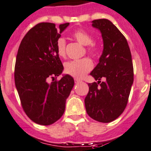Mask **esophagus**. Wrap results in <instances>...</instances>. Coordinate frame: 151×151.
Masks as SVG:
<instances>
[{"instance_id": "esophagus-1", "label": "esophagus", "mask_w": 151, "mask_h": 151, "mask_svg": "<svg viewBox=\"0 0 151 151\" xmlns=\"http://www.w3.org/2000/svg\"><path fill=\"white\" fill-rule=\"evenodd\" d=\"M74 82H75V83L76 84H77V83H81V80H78V79H74Z\"/></svg>"}]
</instances>
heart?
Masks as SVG:
<instances>
[{
	"label": "heart",
	"instance_id": "obj_1",
	"mask_svg": "<svg viewBox=\"0 0 151 151\" xmlns=\"http://www.w3.org/2000/svg\"><path fill=\"white\" fill-rule=\"evenodd\" d=\"M73 37L81 45L87 46V52L92 57H96L99 54V47L93 43V36L84 30H77L73 33ZM66 40L60 38L56 42V49L58 55L61 58L66 57ZM93 68V63L90 59L85 58L68 62L65 66L66 74L77 79H81Z\"/></svg>",
	"mask_w": 151,
	"mask_h": 151
}]
</instances>
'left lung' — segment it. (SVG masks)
I'll return each mask as SVG.
<instances>
[{"label":"left lung","instance_id":"1","mask_svg":"<svg viewBox=\"0 0 151 151\" xmlns=\"http://www.w3.org/2000/svg\"><path fill=\"white\" fill-rule=\"evenodd\" d=\"M101 31L104 50L99 62L91 75L98 80L89 83L85 99L88 115L95 121L109 123L124 111L134 82L132 54L126 38L106 19L92 21ZM101 78L105 79L101 82Z\"/></svg>","mask_w":151,"mask_h":151}]
</instances>
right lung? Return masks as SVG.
I'll use <instances>...</instances> for the list:
<instances>
[{"label": "right lung", "instance_id": "1", "mask_svg": "<svg viewBox=\"0 0 151 151\" xmlns=\"http://www.w3.org/2000/svg\"><path fill=\"white\" fill-rule=\"evenodd\" d=\"M68 25L61 24L58 30L51 22L37 24L24 36L18 49L15 85L23 110L38 124L48 126L61 118L74 87V79L68 74L56 80L63 70L56 42Z\"/></svg>", "mask_w": 151, "mask_h": 151}]
</instances>
